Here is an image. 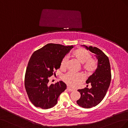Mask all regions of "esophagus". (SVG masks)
Returning a JSON list of instances; mask_svg holds the SVG:
<instances>
[{
	"label": "esophagus",
	"instance_id": "34e87169",
	"mask_svg": "<svg viewBox=\"0 0 128 128\" xmlns=\"http://www.w3.org/2000/svg\"><path fill=\"white\" fill-rule=\"evenodd\" d=\"M67 90H68V92H72V91H73V90H72V89H71V88H70L68 87V88H67Z\"/></svg>",
	"mask_w": 128,
	"mask_h": 128
}]
</instances>
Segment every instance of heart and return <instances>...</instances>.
Returning <instances> with one entry per match:
<instances>
[{
	"label": "heart",
	"instance_id": "heart-1",
	"mask_svg": "<svg viewBox=\"0 0 128 128\" xmlns=\"http://www.w3.org/2000/svg\"><path fill=\"white\" fill-rule=\"evenodd\" d=\"M73 56L80 63L82 64V69L87 75H91L96 71L98 68V62L96 59L91 58V55L86 49L79 48L73 53ZM68 57L65 56L62 60L60 68L65 69L66 67ZM63 81L70 88L78 87L83 80L84 76L81 73L74 74L68 72L62 77Z\"/></svg>",
	"mask_w": 128,
	"mask_h": 128
}]
</instances>
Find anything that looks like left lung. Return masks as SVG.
I'll list each match as a JSON object with an SVG mask.
<instances>
[{
  "mask_svg": "<svg viewBox=\"0 0 128 128\" xmlns=\"http://www.w3.org/2000/svg\"><path fill=\"white\" fill-rule=\"evenodd\" d=\"M83 46L94 54L98 64L95 72L86 81L91 84L92 88L78 90L81 97L76 103L82 108H91L97 106L106 96L111 82V68L108 57L101 50L96 47Z\"/></svg>",
  "mask_w": 128,
  "mask_h": 128,
  "instance_id": "obj_1",
  "label": "left lung"
}]
</instances>
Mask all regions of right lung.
Masks as SVG:
<instances>
[{
    "mask_svg": "<svg viewBox=\"0 0 128 128\" xmlns=\"http://www.w3.org/2000/svg\"><path fill=\"white\" fill-rule=\"evenodd\" d=\"M73 46L48 44L34 52L28 62L25 87L30 102L35 106L48 109L55 106L60 94L66 88L62 81L50 84L49 78L60 68L62 60Z\"/></svg>",
    "mask_w": 128,
    "mask_h": 128,
    "instance_id": "add662e5",
    "label": "right lung"
}]
</instances>
